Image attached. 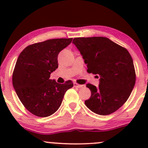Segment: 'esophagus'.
<instances>
[{"instance_id": "esophagus-1", "label": "esophagus", "mask_w": 148, "mask_h": 148, "mask_svg": "<svg viewBox=\"0 0 148 148\" xmlns=\"http://www.w3.org/2000/svg\"><path fill=\"white\" fill-rule=\"evenodd\" d=\"M74 87H75V88H81L84 87V85H80V84H76V83H74Z\"/></svg>"}]
</instances>
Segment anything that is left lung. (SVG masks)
Instances as JSON below:
<instances>
[{"label":"left lung","instance_id":"left-lung-1","mask_svg":"<svg viewBox=\"0 0 148 148\" xmlns=\"http://www.w3.org/2000/svg\"><path fill=\"white\" fill-rule=\"evenodd\" d=\"M72 43L87 64V72L99 78L97 88L86 84L91 96L85 104L101 115L116 111L126 102L135 86V69L130 53L107 37H77Z\"/></svg>","mask_w":148,"mask_h":148}]
</instances>
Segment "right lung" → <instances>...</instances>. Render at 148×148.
<instances>
[{
  "mask_svg": "<svg viewBox=\"0 0 148 148\" xmlns=\"http://www.w3.org/2000/svg\"><path fill=\"white\" fill-rule=\"evenodd\" d=\"M72 38L52 39L28 46L16 60L12 84L18 99L28 111L38 117L50 116L60 106L71 81L58 84L50 74L58 67V55Z\"/></svg>",
  "mask_w": 148,
  "mask_h": 148,
  "instance_id": "1",
  "label": "right lung"
}]
</instances>
